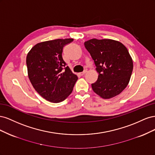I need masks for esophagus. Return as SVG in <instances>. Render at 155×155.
Here are the masks:
<instances>
[{"mask_svg":"<svg viewBox=\"0 0 155 155\" xmlns=\"http://www.w3.org/2000/svg\"><path fill=\"white\" fill-rule=\"evenodd\" d=\"M86 72H87V70H84L83 72H82L80 73V75H81V76H83V75L85 74Z\"/></svg>","mask_w":155,"mask_h":155,"instance_id":"obj_1","label":"esophagus"}]
</instances>
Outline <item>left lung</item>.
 Masks as SVG:
<instances>
[{
	"mask_svg": "<svg viewBox=\"0 0 155 155\" xmlns=\"http://www.w3.org/2000/svg\"><path fill=\"white\" fill-rule=\"evenodd\" d=\"M98 73L92 84L93 91L104 99H110L127 86L133 69L128 50L120 42L112 39L88 40L84 43Z\"/></svg>",
	"mask_w": 155,
	"mask_h": 155,
	"instance_id": "8db88e82",
	"label": "left lung"
}]
</instances>
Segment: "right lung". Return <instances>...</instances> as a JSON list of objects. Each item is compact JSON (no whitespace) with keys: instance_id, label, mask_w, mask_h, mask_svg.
Returning a JSON list of instances; mask_svg holds the SVG:
<instances>
[{"instance_id":"right-lung-1","label":"right lung","mask_w":155,"mask_h":155,"mask_svg":"<svg viewBox=\"0 0 155 155\" xmlns=\"http://www.w3.org/2000/svg\"><path fill=\"white\" fill-rule=\"evenodd\" d=\"M73 39H58L35 45L26 57L28 74L35 90L52 103L63 101L72 93L78 76L64 61V46Z\"/></svg>"}]
</instances>
